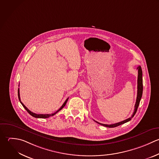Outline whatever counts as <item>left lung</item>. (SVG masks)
Masks as SVG:
<instances>
[{"mask_svg": "<svg viewBox=\"0 0 159 159\" xmlns=\"http://www.w3.org/2000/svg\"><path fill=\"white\" fill-rule=\"evenodd\" d=\"M137 69L138 70V94H137V98H136V104H135V106H134V111L133 112V114L132 115V116L123 121H121V122H119V123H115V124H112V125H105V124H102V123H100L97 121H95L97 122V123L103 126H105V127H107V128H115V127H117L120 125H121L124 123H126L128 121H129L132 118L134 117V116L135 115L136 111H137V110H138V108L139 107V103H140V101H141V97H142V95H143V71H142V69H141V67L139 66L138 67Z\"/></svg>", "mask_w": 159, "mask_h": 159, "instance_id": "left-lung-1", "label": "left lung"}]
</instances>
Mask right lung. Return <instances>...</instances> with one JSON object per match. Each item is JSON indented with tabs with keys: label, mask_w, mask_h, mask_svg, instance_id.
Segmentation results:
<instances>
[{
	"label": "right lung",
	"mask_w": 159,
	"mask_h": 159,
	"mask_svg": "<svg viewBox=\"0 0 159 159\" xmlns=\"http://www.w3.org/2000/svg\"><path fill=\"white\" fill-rule=\"evenodd\" d=\"M18 98H19L20 102L21 104L22 105V106L24 107V108L28 111V113L30 115H31L32 116H33V117H34V118H49V117H50V116H54V115H56L58 111H59L61 110H62V109L65 107V105H66V103H67V100H68V99H69V98H67L66 99V100L64 102V103H63V105L61 106V107L57 111H56L55 113H52V114H46V115H43V114H36V113H34L31 112V111H30V110L24 105L23 103H22V102H21V100H20L19 89H18Z\"/></svg>",
	"instance_id": "right-lung-1"
}]
</instances>
